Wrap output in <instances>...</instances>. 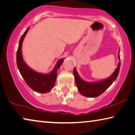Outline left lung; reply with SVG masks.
Segmentation results:
<instances>
[{
  "label": "left lung",
  "instance_id": "obj_1",
  "mask_svg": "<svg viewBox=\"0 0 135 135\" xmlns=\"http://www.w3.org/2000/svg\"><path fill=\"white\" fill-rule=\"evenodd\" d=\"M118 57V59L120 61L119 50ZM119 68H120V61H119L118 64V67L115 70L114 72L108 78L103 79L102 80L97 81V82H89L85 81L80 78L77 72L76 67H74L73 70V74L79 92L80 93V94L87 97H97L102 94L116 80L117 76L118 75Z\"/></svg>",
  "mask_w": 135,
  "mask_h": 135
}]
</instances>
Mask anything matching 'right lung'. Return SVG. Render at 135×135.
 <instances>
[{
  "label": "right lung",
  "mask_w": 135,
  "mask_h": 135,
  "mask_svg": "<svg viewBox=\"0 0 135 135\" xmlns=\"http://www.w3.org/2000/svg\"><path fill=\"white\" fill-rule=\"evenodd\" d=\"M30 27H28L26 30L19 41L17 52V65L21 76L32 89L39 93H49L55 86L57 78V70L61 67L64 58L58 60L53 70L48 74L37 72L30 68L25 62L21 53L23 41Z\"/></svg>",
  "instance_id": "obj_1"
}]
</instances>
